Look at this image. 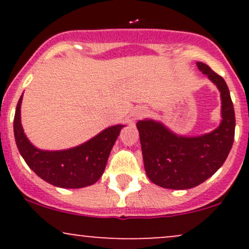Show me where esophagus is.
Returning <instances> with one entry per match:
<instances>
[{"label": "esophagus", "mask_w": 249, "mask_h": 249, "mask_svg": "<svg viewBox=\"0 0 249 249\" xmlns=\"http://www.w3.org/2000/svg\"><path fill=\"white\" fill-rule=\"evenodd\" d=\"M146 110H145V108H142V107H139V108H136V110H134V112H133V115H132V118H133V121H138V119H142V117H145L146 116Z\"/></svg>", "instance_id": "obj_1"}]
</instances>
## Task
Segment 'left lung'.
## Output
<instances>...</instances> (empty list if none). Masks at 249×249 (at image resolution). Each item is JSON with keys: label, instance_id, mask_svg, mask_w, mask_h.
Returning a JSON list of instances; mask_svg holds the SVG:
<instances>
[{"label": "left lung", "instance_id": "8db88e82", "mask_svg": "<svg viewBox=\"0 0 249 249\" xmlns=\"http://www.w3.org/2000/svg\"><path fill=\"white\" fill-rule=\"evenodd\" d=\"M196 67L220 91L222 121L215 130L185 137L152 119L137 123L145 172L153 184L164 188L188 190L198 186L222 166L234 142L235 113L227 84L205 63L198 62Z\"/></svg>", "mask_w": 249, "mask_h": 249}]
</instances>
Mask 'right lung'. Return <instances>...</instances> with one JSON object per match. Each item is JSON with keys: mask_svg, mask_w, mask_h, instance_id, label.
Segmentation results:
<instances>
[{"mask_svg": "<svg viewBox=\"0 0 249 249\" xmlns=\"http://www.w3.org/2000/svg\"><path fill=\"white\" fill-rule=\"evenodd\" d=\"M22 97L15 111L14 134L17 148L28 166L39 178L57 187L82 188L95 184L104 172L113 144L125 125L105 128L84 144L68 150H39L29 142L22 127Z\"/></svg>", "mask_w": 249, "mask_h": 249, "instance_id": "right-lung-1", "label": "right lung"}]
</instances>
